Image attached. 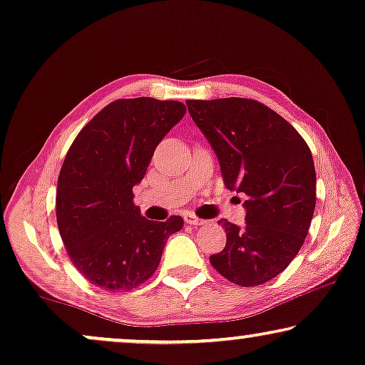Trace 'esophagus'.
I'll use <instances>...</instances> for the list:
<instances>
[{
	"instance_id": "obj_1",
	"label": "esophagus",
	"mask_w": 365,
	"mask_h": 365,
	"mask_svg": "<svg viewBox=\"0 0 365 365\" xmlns=\"http://www.w3.org/2000/svg\"><path fill=\"white\" fill-rule=\"evenodd\" d=\"M183 218H185V223L195 225V227H197V225H203V223H205V220L198 218L197 215H193V213H185Z\"/></svg>"
}]
</instances>
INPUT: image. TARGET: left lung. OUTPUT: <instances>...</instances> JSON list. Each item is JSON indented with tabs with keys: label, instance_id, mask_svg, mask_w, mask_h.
Here are the masks:
<instances>
[{
	"label": "left lung",
	"instance_id": "8db88e82",
	"mask_svg": "<svg viewBox=\"0 0 365 365\" xmlns=\"http://www.w3.org/2000/svg\"><path fill=\"white\" fill-rule=\"evenodd\" d=\"M187 106L217 153L225 187L246 195V225L220 220L227 246L210 263L235 284H263L287 268L309 232L316 208L309 147L258 101L227 97Z\"/></svg>",
	"mask_w": 365,
	"mask_h": 365
}]
</instances>
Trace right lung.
Returning a JSON list of instances; mask_svg holds the SVG:
<instances>
[{
	"label": "right lung",
	"mask_w": 365,
	"mask_h": 365,
	"mask_svg": "<svg viewBox=\"0 0 365 365\" xmlns=\"http://www.w3.org/2000/svg\"><path fill=\"white\" fill-rule=\"evenodd\" d=\"M187 112L178 101L119 99L74 138L58 178L56 218L79 273L109 291H130L155 273L183 218L152 222L133 205L162 138Z\"/></svg>",
	"instance_id": "1"
}]
</instances>
